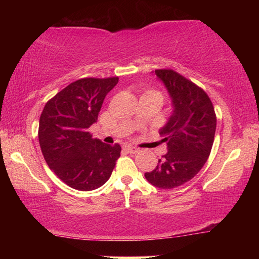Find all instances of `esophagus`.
Instances as JSON below:
<instances>
[{"mask_svg": "<svg viewBox=\"0 0 259 259\" xmlns=\"http://www.w3.org/2000/svg\"><path fill=\"white\" fill-rule=\"evenodd\" d=\"M125 150L128 152V153H138L139 152V148L136 147V146H132V145H125Z\"/></svg>", "mask_w": 259, "mask_h": 259, "instance_id": "1", "label": "esophagus"}]
</instances>
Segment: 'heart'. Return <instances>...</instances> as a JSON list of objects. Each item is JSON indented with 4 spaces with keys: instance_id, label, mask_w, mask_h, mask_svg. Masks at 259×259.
Segmentation results:
<instances>
[{
    "instance_id": "b5f03b06",
    "label": "heart",
    "mask_w": 259,
    "mask_h": 259,
    "mask_svg": "<svg viewBox=\"0 0 259 259\" xmlns=\"http://www.w3.org/2000/svg\"><path fill=\"white\" fill-rule=\"evenodd\" d=\"M150 94H158V95H160V94L158 93V92H155V91H146V92H145L144 95H150Z\"/></svg>"
}]
</instances>
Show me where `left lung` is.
<instances>
[{
	"instance_id": "left-lung-1",
	"label": "left lung",
	"mask_w": 259,
	"mask_h": 259,
	"mask_svg": "<svg viewBox=\"0 0 259 259\" xmlns=\"http://www.w3.org/2000/svg\"><path fill=\"white\" fill-rule=\"evenodd\" d=\"M155 75L167 90L172 113L159 130L167 153L145 178L155 187L169 190L189 182L205 165L217 119L210 98L197 84L172 69H157Z\"/></svg>"
}]
</instances>
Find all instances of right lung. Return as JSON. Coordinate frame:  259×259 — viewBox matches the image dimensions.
Here are the masks:
<instances>
[{
  "instance_id": "right-lung-1",
  "label": "right lung",
  "mask_w": 259,
  "mask_h": 259,
  "mask_svg": "<svg viewBox=\"0 0 259 259\" xmlns=\"http://www.w3.org/2000/svg\"><path fill=\"white\" fill-rule=\"evenodd\" d=\"M119 77H86L69 83L46 104L38 123V143L49 168L79 191L104 185L120 157L119 144L93 139L88 128L98 121L102 102Z\"/></svg>"
}]
</instances>
